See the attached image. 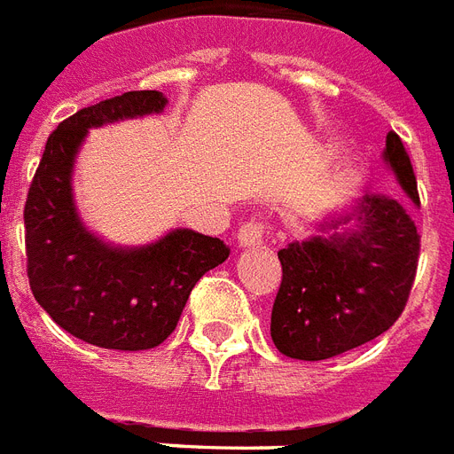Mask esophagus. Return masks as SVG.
Instances as JSON below:
<instances>
[{
  "instance_id": "esophagus-1",
  "label": "esophagus",
  "mask_w": 454,
  "mask_h": 454,
  "mask_svg": "<svg viewBox=\"0 0 454 454\" xmlns=\"http://www.w3.org/2000/svg\"><path fill=\"white\" fill-rule=\"evenodd\" d=\"M267 224L257 223V220H250V223L241 224L239 227L237 241L241 248H260L264 244V239H267Z\"/></svg>"
}]
</instances>
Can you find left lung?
Here are the masks:
<instances>
[{
	"mask_svg": "<svg viewBox=\"0 0 454 454\" xmlns=\"http://www.w3.org/2000/svg\"><path fill=\"white\" fill-rule=\"evenodd\" d=\"M382 157L401 187L398 197L365 194L318 223V234L278 250L284 277L271 309V340L284 356H340L382 335L405 309L419 234L403 199L419 206V194L394 130Z\"/></svg>",
	"mask_w": 454,
	"mask_h": 454,
	"instance_id": "obj_1",
	"label": "left lung"
}]
</instances>
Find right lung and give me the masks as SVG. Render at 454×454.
Instances as JSON below:
<instances>
[{"instance_id": "add662e5", "label": "right lung", "mask_w": 454, "mask_h": 454, "mask_svg": "<svg viewBox=\"0 0 454 454\" xmlns=\"http://www.w3.org/2000/svg\"><path fill=\"white\" fill-rule=\"evenodd\" d=\"M166 105L161 90H129L65 119L46 140L25 201L32 295L60 328L103 349L159 347L199 278L230 257L224 241L192 230H170L147 246H112L79 215L72 176L89 130L161 114Z\"/></svg>"}]
</instances>
